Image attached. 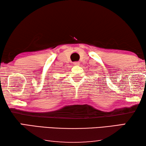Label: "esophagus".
<instances>
[{
    "mask_svg": "<svg viewBox=\"0 0 146 146\" xmlns=\"http://www.w3.org/2000/svg\"><path fill=\"white\" fill-rule=\"evenodd\" d=\"M73 64H74V65H75V66H78L79 64H80V62H74Z\"/></svg>",
    "mask_w": 146,
    "mask_h": 146,
    "instance_id": "34e87169",
    "label": "esophagus"
}]
</instances>
